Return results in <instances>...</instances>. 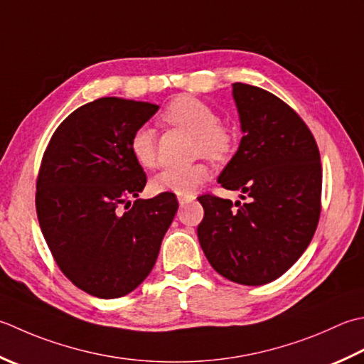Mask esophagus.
<instances>
[{
	"label": "esophagus",
	"mask_w": 364,
	"mask_h": 364,
	"mask_svg": "<svg viewBox=\"0 0 364 364\" xmlns=\"http://www.w3.org/2000/svg\"><path fill=\"white\" fill-rule=\"evenodd\" d=\"M192 200H194V197H178V203H180V206H184Z\"/></svg>",
	"instance_id": "obj_1"
}]
</instances>
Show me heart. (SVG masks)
I'll list each match as a JSON object with an SVG mask.
<instances>
[{"mask_svg":"<svg viewBox=\"0 0 364 364\" xmlns=\"http://www.w3.org/2000/svg\"><path fill=\"white\" fill-rule=\"evenodd\" d=\"M162 121L167 124L194 132V153L213 159H223L232 151L233 134L218 118L213 107L194 96H178L164 109ZM129 151L135 162L144 168H151L158 161L156 134L148 126L135 129L129 140ZM211 176L208 166L198 162L188 167H167L156 173L151 188L156 192H172L188 197Z\"/></svg>","mask_w":364,"mask_h":364,"instance_id":"heart-1","label":"heart"}]
</instances>
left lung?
I'll return each mask as SVG.
<instances>
[{"label":"left lung","mask_w":364,"mask_h":364,"mask_svg":"<svg viewBox=\"0 0 364 364\" xmlns=\"http://www.w3.org/2000/svg\"><path fill=\"white\" fill-rule=\"evenodd\" d=\"M241 137L218 183L249 202L200 196L197 237L216 272L243 286L282 276L309 246L317 229L322 167L304 121L257 87L233 83Z\"/></svg>","instance_id":"obj_1"}]
</instances>
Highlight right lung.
<instances>
[{
	"label": "right lung",
	"mask_w": 364,
	"mask_h": 364,
	"mask_svg": "<svg viewBox=\"0 0 364 364\" xmlns=\"http://www.w3.org/2000/svg\"><path fill=\"white\" fill-rule=\"evenodd\" d=\"M158 110L132 99H96L63 121L42 158V235L64 276L92 296H124L145 281L178 210L172 192L139 198L146 175L129 140Z\"/></svg>",
	"instance_id": "add662e5"
}]
</instances>
